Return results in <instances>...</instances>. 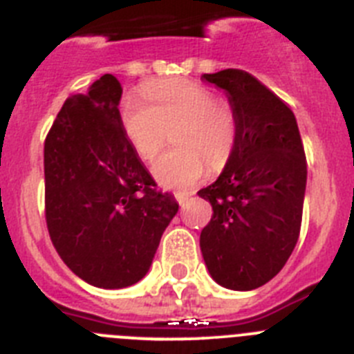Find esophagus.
<instances>
[{
  "label": "esophagus",
  "instance_id": "34e87169",
  "mask_svg": "<svg viewBox=\"0 0 354 354\" xmlns=\"http://www.w3.org/2000/svg\"><path fill=\"white\" fill-rule=\"evenodd\" d=\"M189 193H175V200L179 202V205H184L187 202V198H189Z\"/></svg>",
  "mask_w": 354,
  "mask_h": 354
}]
</instances>
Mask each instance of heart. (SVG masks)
<instances>
[{"label": "heart", "mask_w": 354, "mask_h": 354, "mask_svg": "<svg viewBox=\"0 0 354 354\" xmlns=\"http://www.w3.org/2000/svg\"><path fill=\"white\" fill-rule=\"evenodd\" d=\"M149 104L126 99L120 124L134 152L152 161L161 152L168 133H175L177 150L156 161L152 174L167 187L187 189L207 171L221 170L230 161L237 143L239 120L227 99L193 81L171 80L149 83L142 88Z\"/></svg>", "instance_id": "b5f03b06"}]
</instances>
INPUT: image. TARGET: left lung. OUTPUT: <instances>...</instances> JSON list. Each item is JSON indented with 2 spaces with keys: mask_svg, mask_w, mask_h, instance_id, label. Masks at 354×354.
I'll list each match as a JSON object with an SVG mask.
<instances>
[{
  "mask_svg": "<svg viewBox=\"0 0 354 354\" xmlns=\"http://www.w3.org/2000/svg\"><path fill=\"white\" fill-rule=\"evenodd\" d=\"M202 80L228 93L239 133L218 180L198 192L212 205L200 250L220 286L252 290L280 273L298 243L305 150L290 108L257 77L225 68Z\"/></svg>",
  "mask_w": 354,
  "mask_h": 354,
  "instance_id": "8db88e82",
  "label": "left lung"
}]
</instances>
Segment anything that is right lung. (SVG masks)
Instances as JSON below:
<instances>
[{"label": "right lung", "instance_id": "add662e5", "mask_svg": "<svg viewBox=\"0 0 354 354\" xmlns=\"http://www.w3.org/2000/svg\"><path fill=\"white\" fill-rule=\"evenodd\" d=\"M122 86L104 74L71 95L44 143L46 223L62 261L90 286L122 289L149 271L179 204L158 189L120 124Z\"/></svg>", "mask_w": 354, "mask_h": 354}]
</instances>
